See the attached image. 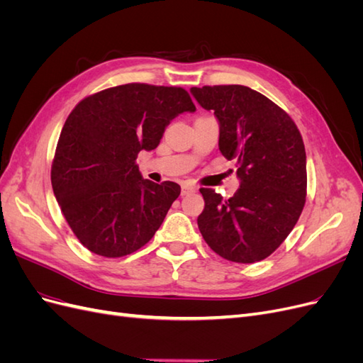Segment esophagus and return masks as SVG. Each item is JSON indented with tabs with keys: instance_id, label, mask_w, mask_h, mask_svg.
Listing matches in <instances>:
<instances>
[{
	"instance_id": "1",
	"label": "esophagus",
	"mask_w": 363,
	"mask_h": 363,
	"mask_svg": "<svg viewBox=\"0 0 363 363\" xmlns=\"http://www.w3.org/2000/svg\"><path fill=\"white\" fill-rule=\"evenodd\" d=\"M195 192V186H192L191 183H183L182 184V195H189Z\"/></svg>"
}]
</instances>
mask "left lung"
Segmentation results:
<instances>
[{"label":"left lung","instance_id":"1","mask_svg":"<svg viewBox=\"0 0 363 363\" xmlns=\"http://www.w3.org/2000/svg\"><path fill=\"white\" fill-rule=\"evenodd\" d=\"M219 121V151L236 162L240 186L224 200L201 188L199 228L216 255L236 263L267 259L292 232L306 203V150L292 118L240 84L191 89Z\"/></svg>","mask_w":363,"mask_h":363}]
</instances>
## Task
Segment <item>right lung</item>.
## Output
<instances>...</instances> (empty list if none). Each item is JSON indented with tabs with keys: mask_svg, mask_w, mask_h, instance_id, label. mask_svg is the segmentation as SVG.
<instances>
[{
	"mask_svg": "<svg viewBox=\"0 0 363 363\" xmlns=\"http://www.w3.org/2000/svg\"><path fill=\"white\" fill-rule=\"evenodd\" d=\"M194 111L183 87L145 83L108 87L74 107L57 142L51 184L83 247L123 257L155 236L180 186L142 179L136 159L159 145L175 116Z\"/></svg>",
	"mask_w": 363,
	"mask_h": 363,
	"instance_id": "right-lung-1",
	"label": "right lung"
}]
</instances>
